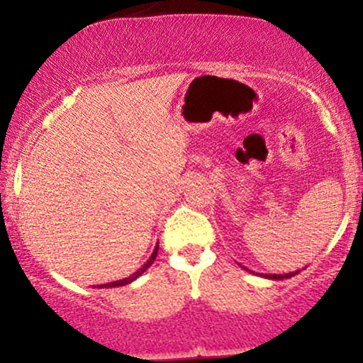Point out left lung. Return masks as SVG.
<instances>
[{
	"instance_id": "1",
	"label": "left lung",
	"mask_w": 363,
	"mask_h": 363,
	"mask_svg": "<svg viewBox=\"0 0 363 363\" xmlns=\"http://www.w3.org/2000/svg\"><path fill=\"white\" fill-rule=\"evenodd\" d=\"M242 268L245 269V272H251V269H247L245 268V266H242ZM251 273H254V272H251ZM297 273H301L297 269V272H291V273H285V274H268V273H256V274H259V277H262V278H268V280H285V278H291V277H295V274Z\"/></svg>"
}]
</instances>
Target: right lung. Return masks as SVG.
Segmentation results:
<instances>
[{
	"instance_id": "right-lung-1",
	"label": "right lung",
	"mask_w": 363,
	"mask_h": 363,
	"mask_svg": "<svg viewBox=\"0 0 363 363\" xmlns=\"http://www.w3.org/2000/svg\"><path fill=\"white\" fill-rule=\"evenodd\" d=\"M157 252H158V244L155 245V249H153V252H152V256H150V259L145 262L143 266H141V268L138 269V272H135L131 274V277H128V278H123V280H118V281H111V283H104V285H97V289H112V286H124V285H128V283H131V281H135L136 278L138 277H141V274H143L145 272H147V269L150 268V266H152V262L155 261V257H157Z\"/></svg>"
}]
</instances>
